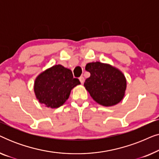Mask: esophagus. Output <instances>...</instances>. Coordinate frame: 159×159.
Here are the masks:
<instances>
[{
	"instance_id": "1",
	"label": "esophagus",
	"mask_w": 159,
	"mask_h": 159,
	"mask_svg": "<svg viewBox=\"0 0 159 159\" xmlns=\"http://www.w3.org/2000/svg\"><path fill=\"white\" fill-rule=\"evenodd\" d=\"M79 80H80V82H81L82 84L84 83V78L83 77H82H82H80L79 78Z\"/></svg>"
}]
</instances>
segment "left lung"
<instances>
[{"instance_id":"8db88e82","label":"left lung","mask_w":159,"mask_h":159,"mask_svg":"<svg viewBox=\"0 0 159 159\" xmlns=\"http://www.w3.org/2000/svg\"><path fill=\"white\" fill-rule=\"evenodd\" d=\"M85 70L90 77L86 79L84 86L98 103L111 106L122 100L127 82L120 71L101 62L89 63Z\"/></svg>"}]
</instances>
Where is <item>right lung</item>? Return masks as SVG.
<instances>
[{
    "mask_svg": "<svg viewBox=\"0 0 159 159\" xmlns=\"http://www.w3.org/2000/svg\"><path fill=\"white\" fill-rule=\"evenodd\" d=\"M80 84V80L73 77L70 69L56 65L37 77L34 90L41 104L58 108L69 98L71 89Z\"/></svg>",
    "mask_w": 159,
    "mask_h": 159,
    "instance_id": "obj_1",
    "label": "right lung"
}]
</instances>
